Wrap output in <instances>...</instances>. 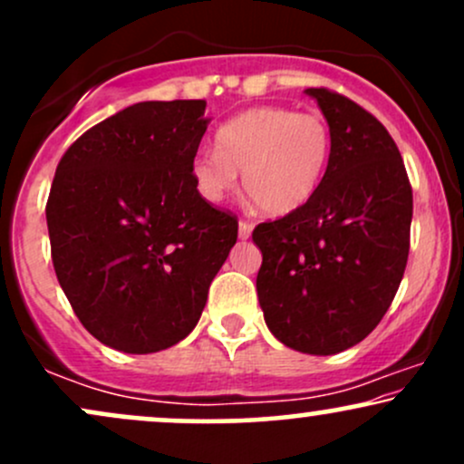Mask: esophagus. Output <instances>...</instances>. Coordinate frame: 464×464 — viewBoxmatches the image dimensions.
<instances>
[{
    "mask_svg": "<svg viewBox=\"0 0 464 464\" xmlns=\"http://www.w3.org/2000/svg\"><path fill=\"white\" fill-rule=\"evenodd\" d=\"M237 233H239V237H242V239H248V237H250V233H253V222H248V220H239V225H237Z\"/></svg>",
    "mask_w": 464,
    "mask_h": 464,
    "instance_id": "esophagus-1",
    "label": "esophagus"
}]
</instances>
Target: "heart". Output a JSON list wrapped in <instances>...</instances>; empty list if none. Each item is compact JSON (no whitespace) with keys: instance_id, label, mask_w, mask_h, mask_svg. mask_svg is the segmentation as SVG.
Returning <instances> with one entry per match:
<instances>
[{"instance_id":"heart-1","label":"heart","mask_w":464,"mask_h":464,"mask_svg":"<svg viewBox=\"0 0 464 464\" xmlns=\"http://www.w3.org/2000/svg\"><path fill=\"white\" fill-rule=\"evenodd\" d=\"M218 150H200L191 161L196 188L220 202L244 174L248 198L268 216H287L316 194L332 157V130L318 113L287 106H253L225 121Z\"/></svg>"}]
</instances>
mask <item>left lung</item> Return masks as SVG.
Segmentation results:
<instances>
[{
  "mask_svg": "<svg viewBox=\"0 0 464 464\" xmlns=\"http://www.w3.org/2000/svg\"><path fill=\"white\" fill-rule=\"evenodd\" d=\"M332 130V157L305 207L255 227L257 296L285 347L334 355L362 343L395 299L410 250L412 188L397 143L353 100L305 89Z\"/></svg>",
  "mask_w": 464,
  "mask_h": 464,
  "instance_id": "obj_1",
  "label": "left lung"
}]
</instances>
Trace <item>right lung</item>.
I'll list each match as a JSON object with an SVG mask.
<instances>
[{
    "label": "right lung",
    "mask_w": 464,
    "mask_h": 464,
    "mask_svg": "<svg viewBox=\"0 0 464 464\" xmlns=\"http://www.w3.org/2000/svg\"><path fill=\"white\" fill-rule=\"evenodd\" d=\"M205 100L132 104L80 135L47 198L52 262L93 338L124 353L180 343L237 242V218L196 189Z\"/></svg>",
    "instance_id": "1"
}]
</instances>
